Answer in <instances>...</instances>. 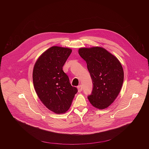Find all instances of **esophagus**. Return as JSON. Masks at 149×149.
Returning a JSON list of instances; mask_svg holds the SVG:
<instances>
[{"mask_svg":"<svg viewBox=\"0 0 149 149\" xmlns=\"http://www.w3.org/2000/svg\"><path fill=\"white\" fill-rule=\"evenodd\" d=\"M77 89H78V91L79 92H81L83 91V86L82 85H79L77 86Z\"/></svg>","mask_w":149,"mask_h":149,"instance_id":"esophagus-1","label":"esophagus"}]
</instances>
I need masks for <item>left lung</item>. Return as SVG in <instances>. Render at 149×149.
Here are the masks:
<instances>
[{
  "instance_id": "1",
  "label": "left lung",
  "mask_w": 149,
  "mask_h": 149,
  "mask_svg": "<svg viewBox=\"0 0 149 149\" xmlns=\"http://www.w3.org/2000/svg\"><path fill=\"white\" fill-rule=\"evenodd\" d=\"M80 56L85 60L92 80V91L88 96L91 104L100 109L107 108L119 95L124 72L119 60L100 47L80 48Z\"/></svg>"
}]
</instances>
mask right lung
<instances>
[{"instance_id": "obj_1", "label": "right lung", "mask_w": 149, "mask_h": 149, "mask_svg": "<svg viewBox=\"0 0 149 149\" xmlns=\"http://www.w3.org/2000/svg\"><path fill=\"white\" fill-rule=\"evenodd\" d=\"M72 50L53 46L36 63L33 80L36 93L43 104L56 113L68 110L78 90L72 86L63 67Z\"/></svg>"}]
</instances>
